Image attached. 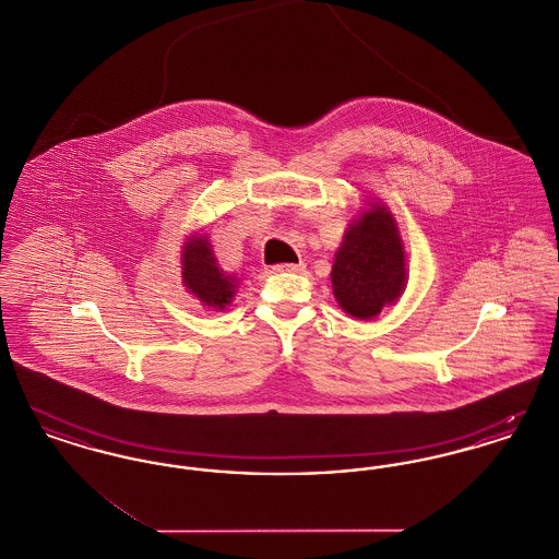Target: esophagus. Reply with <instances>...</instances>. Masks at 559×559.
I'll list each match as a JSON object with an SVG mask.
<instances>
[{
	"label": "esophagus",
	"instance_id": "34e87169",
	"mask_svg": "<svg viewBox=\"0 0 559 559\" xmlns=\"http://www.w3.org/2000/svg\"><path fill=\"white\" fill-rule=\"evenodd\" d=\"M274 270L276 272H297L299 274V272L306 270V266L299 262V264H278V266H274Z\"/></svg>",
	"mask_w": 559,
	"mask_h": 559
}]
</instances>
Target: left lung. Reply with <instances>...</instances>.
Here are the masks:
<instances>
[{
  "mask_svg": "<svg viewBox=\"0 0 559 559\" xmlns=\"http://www.w3.org/2000/svg\"><path fill=\"white\" fill-rule=\"evenodd\" d=\"M408 283L406 249L388 205L365 201L347 224L335 251L331 287L340 308L356 320H371L394 306Z\"/></svg>",
  "mask_w": 559,
  "mask_h": 559,
  "instance_id": "left-lung-1",
  "label": "left lung"
}]
</instances>
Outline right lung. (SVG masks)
I'll use <instances>...</instances> for the list:
<instances>
[{"label": "right lung", "instance_id": "obj_1", "mask_svg": "<svg viewBox=\"0 0 559 559\" xmlns=\"http://www.w3.org/2000/svg\"><path fill=\"white\" fill-rule=\"evenodd\" d=\"M182 287L207 310H226L239 289V276L219 266L212 240L205 233H192L180 251Z\"/></svg>", "mask_w": 559, "mask_h": 559}]
</instances>
